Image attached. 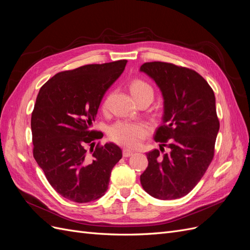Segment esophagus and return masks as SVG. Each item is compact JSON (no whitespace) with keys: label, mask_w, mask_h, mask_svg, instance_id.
<instances>
[{"label":"esophagus","mask_w":250,"mask_h":250,"mask_svg":"<svg viewBox=\"0 0 250 250\" xmlns=\"http://www.w3.org/2000/svg\"><path fill=\"white\" fill-rule=\"evenodd\" d=\"M132 154H133V150L128 149V148H124V149H123V155H124L125 157H128V156H130V155H132Z\"/></svg>","instance_id":"34e87169"}]
</instances>
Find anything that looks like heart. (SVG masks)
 <instances>
[{
  "mask_svg": "<svg viewBox=\"0 0 250 250\" xmlns=\"http://www.w3.org/2000/svg\"><path fill=\"white\" fill-rule=\"evenodd\" d=\"M129 89L135 101H139L143 98L153 99V88L145 80L133 79L129 84ZM149 132L150 126L144 122L118 121L108 128L110 139L127 147L138 146Z\"/></svg>",
  "mask_w": 250,
  "mask_h": 250,
  "instance_id": "1",
  "label": "heart"
}]
</instances>
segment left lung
<instances>
[{"label":"left lung","instance_id":"obj_1","mask_svg":"<svg viewBox=\"0 0 250 250\" xmlns=\"http://www.w3.org/2000/svg\"><path fill=\"white\" fill-rule=\"evenodd\" d=\"M140 71L162 92L163 124L154 141L169 148L163 156L157 149L147 153L148 167L141 184L154 198H181L199 183L214 157L220 126L215 94L206 79L187 67L153 62L142 64Z\"/></svg>","mask_w":250,"mask_h":250}]
</instances>
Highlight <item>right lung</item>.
I'll use <instances>...</instances> for the list:
<instances>
[{
    "label": "right lung",
    "instance_id": "right-lung-1",
    "mask_svg": "<svg viewBox=\"0 0 250 250\" xmlns=\"http://www.w3.org/2000/svg\"><path fill=\"white\" fill-rule=\"evenodd\" d=\"M126 63L123 59L60 72L37 95L31 117L33 156L53 188L71 201L102 197L111 170L122 157L113 143L95 147L94 141L103 134L90 128L104 94Z\"/></svg>",
    "mask_w": 250,
    "mask_h": 250
}]
</instances>
